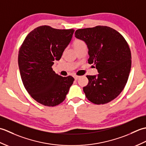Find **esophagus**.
I'll list each match as a JSON object with an SVG mask.
<instances>
[{"mask_svg": "<svg viewBox=\"0 0 146 146\" xmlns=\"http://www.w3.org/2000/svg\"><path fill=\"white\" fill-rule=\"evenodd\" d=\"M73 77H74V78H75V80H78V78H80V76H76V75H74L73 76Z\"/></svg>", "mask_w": 146, "mask_h": 146, "instance_id": "1", "label": "esophagus"}]
</instances>
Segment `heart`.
Returning a JSON list of instances; mask_svg holds the SVG:
<instances>
[{"label":"heart","instance_id":"heart-1","mask_svg":"<svg viewBox=\"0 0 146 146\" xmlns=\"http://www.w3.org/2000/svg\"><path fill=\"white\" fill-rule=\"evenodd\" d=\"M85 44V43L84 41H82V40H76V41L74 42V48H76V47H78V46H82V45H84Z\"/></svg>","mask_w":146,"mask_h":146}]
</instances>
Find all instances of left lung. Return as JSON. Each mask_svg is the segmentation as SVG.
<instances>
[{
	"mask_svg": "<svg viewBox=\"0 0 146 146\" xmlns=\"http://www.w3.org/2000/svg\"><path fill=\"white\" fill-rule=\"evenodd\" d=\"M75 35L86 43L88 63H94L98 73L86 76L88 83L83 88L86 97L97 105L113 100L124 88L131 71L127 42L119 32L107 26L78 29Z\"/></svg>",
	"mask_w": 146,
	"mask_h": 146,
	"instance_id": "left-lung-1",
	"label": "left lung"
}]
</instances>
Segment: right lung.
Listing matches in <instances>:
<instances>
[{
  "label": "right lung",
  "instance_id": "add662e5",
  "mask_svg": "<svg viewBox=\"0 0 146 146\" xmlns=\"http://www.w3.org/2000/svg\"><path fill=\"white\" fill-rule=\"evenodd\" d=\"M75 30L42 26L29 33L18 54V64L24 87L32 98L45 106L63 102L74 78L63 77L52 69L70 44Z\"/></svg>",
  "mask_w": 146,
  "mask_h": 146
}]
</instances>
